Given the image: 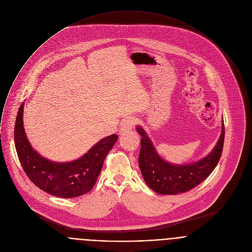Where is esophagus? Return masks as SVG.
I'll return each mask as SVG.
<instances>
[{
    "mask_svg": "<svg viewBox=\"0 0 252 252\" xmlns=\"http://www.w3.org/2000/svg\"><path fill=\"white\" fill-rule=\"evenodd\" d=\"M135 123H136V120L133 117H128V118L124 119L120 125V131H119L120 134H124V133L132 130Z\"/></svg>",
    "mask_w": 252,
    "mask_h": 252,
    "instance_id": "obj_1",
    "label": "esophagus"
}]
</instances>
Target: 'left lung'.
Returning a JSON list of instances; mask_svg holds the SVG:
<instances>
[{
  "label": "left lung",
  "instance_id": "8db88e82",
  "mask_svg": "<svg viewBox=\"0 0 252 252\" xmlns=\"http://www.w3.org/2000/svg\"><path fill=\"white\" fill-rule=\"evenodd\" d=\"M142 136L139 166L147 185L160 194H177L188 191L204 181L218 164L224 146L225 126L222 122L220 138L212 152L204 158L189 164H172L157 152L146 131L137 126Z\"/></svg>",
  "mask_w": 252,
  "mask_h": 252
}]
</instances>
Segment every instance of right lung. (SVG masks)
<instances>
[{
	"label": "right lung",
	"instance_id": "right-lung-1",
	"mask_svg": "<svg viewBox=\"0 0 252 252\" xmlns=\"http://www.w3.org/2000/svg\"><path fill=\"white\" fill-rule=\"evenodd\" d=\"M23 106L24 102L15 120L14 145L21 166L30 181L42 190L63 198L80 196L90 191L118 136L113 134L101 139L76 160L52 161L41 157L31 147L23 127Z\"/></svg>",
	"mask_w": 252,
	"mask_h": 252
}]
</instances>
